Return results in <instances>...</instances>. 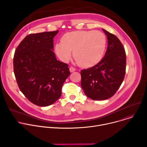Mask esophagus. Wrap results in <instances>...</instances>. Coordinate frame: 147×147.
I'll use <instances>...</instances> for the list:
<instances>
[{"instance_id": "34e87169", "label": "esophagus", "mask_w": 147, "mask_h": 147, "mask_svg": "<svg viewBox=\"0 0 147 147\" xmlns=\"http://www.w3.org/2000/svg\"><path fill=\"white\" fill-rule=\"evenodd\" d=\"M69 70H70V72H74V71H76V69L74 67H70Z\"/></svg>"}]
</instances>
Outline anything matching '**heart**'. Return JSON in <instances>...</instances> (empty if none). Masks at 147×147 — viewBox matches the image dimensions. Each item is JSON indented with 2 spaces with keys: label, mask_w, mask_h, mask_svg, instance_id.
I'll return each mask as SVG.
<instances>
[{
  "label": "heart",
  "mask_w": 147,
  "mask_h": 147,
  "mask_svg": "<svg viewBox=\"0 0 147 147\" xmlns=\"http://www.w3.org/2000/svg\"><path fill=\"white\" fill-rule=\"evenodd\" d=\"M57 44L55 51L60 58L67 62L71 56L82 67L94 66L101 60L107 46V38L103 33L95 31H76L67 32Z\"/></svg>",
  "instance_id": "1"
}]
</instances>
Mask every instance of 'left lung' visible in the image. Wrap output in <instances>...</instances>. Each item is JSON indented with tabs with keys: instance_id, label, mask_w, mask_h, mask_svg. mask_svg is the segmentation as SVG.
Wrapping results in <instances>:
<instances>
[{
	"instance_id": "1",
	"label": "left lung",
	"mask_w": 147,
	"mask_h": 147,
	"mask_svg": "<svg viewBox=\"0 0 147 147\" xmlns=\"http://www.w3.org/2000/svg\"><path fill=\"white\" fill-rule=\"evenodd\" d=\"M108 38L105 56L98 64L81 71V86L92 100H105L112 97L123 82L126 67V55L119 38L102 29Z\"/></svg>"
}]
</instances>
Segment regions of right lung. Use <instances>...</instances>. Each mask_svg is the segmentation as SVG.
<instances>
[{
	"label": "right lung",
	"instance_id": "right-lung-1",
	"mask_svg": "<svg viewBox=\"0 0 147 147\" xmlns=\"http://www.w3.org/2000/svg\"><path fill=\"white\" fill-rule=\"evenodd\" d=\"M59 31L31 34L17 47L13 69L18 88L32 103L48 107L61 95V88L70 74L69 65L58 61L53 38Z\"/></svg>",
	"mask_w": 147,
	"mask_h": 147
}]
</instances>
